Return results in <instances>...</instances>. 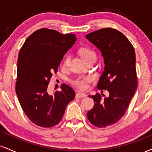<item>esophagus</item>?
I'll use <instances>...</instances> for the list:
<instances>
[{"instance_id":"esophagus-1","label":"esophagus","mask_w":152,"mask_h":152,"mask_svg":"<svg viewBox=\"0 0 152 152\" xmlns=\"http://www.w3.org/2000/svg\"><path fill=\"white\" fill-rule=\"evenodd\" d=\"M85 96H86V94H83V93L78 92L77 94H76V98H83V97H85Z\"/></svg>"}]
</instances>
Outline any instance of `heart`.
<instances>
[{
    "label": "heart",
    "mask_w": 152,
    "mask_h": 152,
    "mask_svg": "<svg viewBox=\"0 0 152 152\" xmlns=\"http://www.w3.org/2000/svg\"><path fill=\"white\" fill-rule=\"evenodd\" d=\"M80 54L83 58V60L86 62L91 59H96L97 58L96 53L95 52L94 50L92 49L88 48V47H85V48H82L80 49L79 51ZM71 56L69 54L65 56L64 59L63 63H62V66L63 67H67L69 64L70 62ZM92 81V78L91 77H78L74 78V80L71 81V83L75 87L77 88L80 89V90H85L86 89L88 86V83Z\"/></svg>",
    "instance_id": "1"
}]
</instances>
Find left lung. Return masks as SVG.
<instances>
[{"mask_svg":"<svg viewBox=\"0 0 152 152\" xmlns=\"http://www.w3.org/2000/svg\"><path fill=\"white\" fill-rule=\"evenodd\" d=\"M87 39L101 51L105 68L97 88L103 94L88 96L94 106L87 113L89 122L98 128L114 125L123 117L137 87L135 52L129 39L120 31L106 27L91 32Z\"/></svg>","mask_w":152,"mask_h":152,"instance_id":"left-lung-1","label":"left lung"}]
</instances>
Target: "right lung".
<instances>
[{
	"label": "right lung",
	"instance_id": "right-lung-1",
	"mask_svg": "<svg viewBox=\"0 0 152 152\" xmlns=\"http://www.w3.org/2000/svg\"><path fill=\"white\" fill-rule=\"evenodd\" d=\"M76 40L47 28L36 30L25 40L18 55L15 91L22 109L34 125L52 127L59 123L68 104L75 98L69 86L62 84L54 96L47 93L53 73Z\"/></svg>",
	"mask_w": 152,
	"mask_h": 152
}]
</instances>
